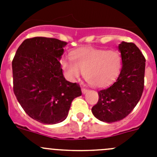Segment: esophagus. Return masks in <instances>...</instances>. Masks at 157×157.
<instances>
[{"label":"esophagus","instance_id":"obj_1","mask_svg":"<svg viewBox=\"0 0 157 157\" xmlns=\"http://www.w3.org/2000/svg\"><path fill=\"white\" fill-rule=\"evenodd\" d=\"M87 91H88V89L84 88V87H82V94H86Z\"/></svg>","mask_w":157,"mask_h":157}]
</instances>
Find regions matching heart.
<instances>
[{
  "mask_svg": "<svg viewBox=\"0 0 157 157\" xmlns=\"http://www.w3.org/2000/svg\"><path fill=\"white\" fill-rule=\"evenodd\" d=\"M71 60L63 58L61 67L70 80L78 79L84 72L85 79L95 87L112 84L120 75L123 58L119 51L91 47L81 48L71 52Z\"/></svg>",
  "mask_w": 157,
  "mask_h": 157,
  "instance_id": "heart-1",
  "label": "heart"
}]
</instances>
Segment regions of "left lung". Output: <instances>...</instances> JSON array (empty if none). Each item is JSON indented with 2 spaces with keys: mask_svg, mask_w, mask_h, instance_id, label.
Segmentation results:
<instances>
[{
  "mask_svg": "<svg viewBox=\"0 0 157 157\" xmlns=\"http://www.w3.org/2000/svg\"><path fill=\"white\" fill-rule=\"evenodd\" d=\"M119 50L123 65L117 80L109 88L98 91L99 100L92 108L101 121L114 123L123 120L138 103L144 90L145 59L132 42L122 41Z\"/></svg>",
  "mask_w": 157,
  "mask_h": 157,
  "instance_id": "left-lung-1",
  "label": "left lung"
}]
</instances>
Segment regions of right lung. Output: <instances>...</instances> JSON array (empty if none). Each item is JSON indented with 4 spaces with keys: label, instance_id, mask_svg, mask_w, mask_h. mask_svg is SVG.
Returning a JSON list of instances; mask_svg holds the SVG:
<instances>
[{
    "label": "right lung",
    "instance_id": "add662e5",
    "mask_svg": "<svg viewBox=\"0 0 157 157\" xmlns=\"http://www.w3.org/2000/svg\"><path fill=\"white\" fill-rule=\"evenodd\" d=\"M67 43L56 38H27L12 60L13 91L25 112L44 124L63 121L82 95L77 83L63 77L59 59Z\"/></svg>",
    "mask_w": 157,
    "mask_h": 157
}]
</instances>
